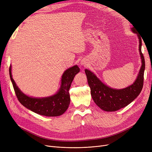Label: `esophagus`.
<instances>
[{"label":"esophagus","mask_w":152,"mask_h":152,"mask_svg":"<svg viewBox=\"0 0 152 152\" xmlns=\"http://www.w3.org/2000/svg\"><path fill=\"white\" fill-rule=\"evenodd\" d=\"M80 65L81 66H86V65H87V61L86 60H82L81 61H80Z\"/></svg>","instance_id":"1"}]
</instances>
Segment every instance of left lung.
I'll list each match as a JSON object with an SVG mask.
<instances>
[{"mask_svg":"<svg viewBox=\"0 0 152 152\" xmlns=\"http://www.w3.org/2000/svg\"><path fill=\"white\" fill-rule=\"evenodd\" d=\"M131 31L137 34L139 42V50L142 61L137 77L132 84L121 89L111 88L102 83L90 70L85 69L92 98L99 107L105 111H115L128 105L137 98L142 89L145 66L144 57L141 50L142 39L134 27L131 28Z\"/></svg>","mask_w":152,"mask_h":152,"instance_id":"1","label":"left lung"}]
</instances>
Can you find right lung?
<instances>
[{
  "label": "right lung",
  "instance_id": "1",
  "mask_svg": "<svg viewBox=\"0 0 152 152\" xmlns=\"http://www.w3.org/2000/svg\"><path fill=\"white\" fill-rule=\"evenodd\" d=\"M79 71L80 69L77 65L67 69L61 76V86L58 91L52 96L41 98L29 97L21 91L12 77L11 65L9 73L16 95L24 107L41 115L58 116L65 113L69 107L70 103L69 89L75 75Z\"/></svg>",
  "mask_w": 152,
  "mask_h": 152
}]
</instances>
